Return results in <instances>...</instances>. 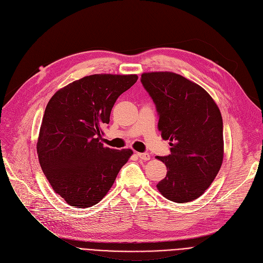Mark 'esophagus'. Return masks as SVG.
I'll return each mask as SVG.
<instances>
[{
    "label": "esophagus",
    "mask_w": 263,
    "mask_h": 263,
    "mask_svg": "<svg viewBox=\"0 0 263 263\" xmlns=\"http://www.w3.org/2000/svg\"><path fill=\"white\" fill-rule=\"evenodd\" d=\"M137 157H139L143 161L150 160V155L147 154V153H139V154H137Z\"/></svg>",
    "instance_id": "obj_1"
}]
</instances>
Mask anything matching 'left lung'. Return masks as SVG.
Returning <instances> with one entry per match:
<instances>
[{
    "mask_svg": "<svg viewBox=\"0 0 263 263\" xmlns=\"http://www.w3.org/2000/svg\"><path fill=\"white\" fill-rule=\"evenodd\" d=\"M141 82L157 106L162 139L171 146L170 156L157 157L167 167L157 187L174 202L195 200L211 185L223 163L219 108L201 86L180 74L145 72Z\"/></svg>",
    "mask_w": 263,
    "mask_h": 263,
    "instance_id": "left-lung-1",
    "label": "left lung"
}]
</instances>
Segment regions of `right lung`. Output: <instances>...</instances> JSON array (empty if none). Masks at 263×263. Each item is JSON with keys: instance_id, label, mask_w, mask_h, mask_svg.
Wrapping results in <instances>:
<instances>
[{"instance_id": "right-lung-1", "label": "right lung", "mask_w": 263, "mask_h": 263, "mask_svg": "<svg viewBox=\"0 0 263 263\" xmlns=\"http://www.w3.org/2000/svg\"><path fill=\"white\" fill-rule=\"evenodd\" d=\"M136 74H91L55 92L47 104L37 141L39 164L54 192L69 205L88 208L112 187L133 155L101 143L118 97Z\"/></svg>"}]
</instances>
